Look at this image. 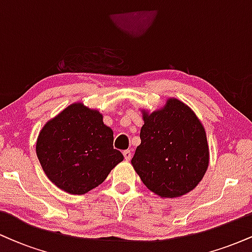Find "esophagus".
<instances>
[{
	"label": "esophagus",
	"mask_w": 252,
	"mask_h": 252,
	"mask_svg": "<svg viewBox=\"0 0 252 252\" xmlns=\"http://www.w3.org/2000/svg\"><path fill=\"white\" fill-rule=\"evenodd\" d=\"M123 155H124V158H126V161H130V158H131V152H130V150H124Z\"/></svg>",
	"instance_id": "34e87169"
}]
</instances>
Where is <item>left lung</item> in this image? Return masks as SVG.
Here are the masks:
<instances>
[{"label": "left lung", "mask_w": 252, "mask_h": 252, "mask_svg": "<svg viewBox=\"0 0 252 252\" xmlns=\"http://www.w3.org/2000/svg\"><path fill=\"white\" fill-rule=\"evenodd\" d=\"M141 144L131 164L148 189L160 198H179L198 186L210 161L206 131L198 116L178 98L162 108L141 110Z\"/></svg>", "instance_id": "obj_1"}]
</instances>
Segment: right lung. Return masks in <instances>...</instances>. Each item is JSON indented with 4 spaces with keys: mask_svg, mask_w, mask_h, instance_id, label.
Masks as SVG:
<instances>
[{
    "mask_svg": "<svg viewBox=\"0 0 252 252\" xmlns=\"http://www.w3.org/2000/svg\"><path fill=\"white\" fill-rule=\"evenodd\" d=\"M114 131L103 115L82 102L68 105L46 122L36 140V155L47 178L70 194L96 189L123 161L114 149Z\"/></svg>",
    "mask_w": 252,
    "mask_h": 252,
    "instance_id": "add662e5",
    "label": "right lung"
}]
</instances>
